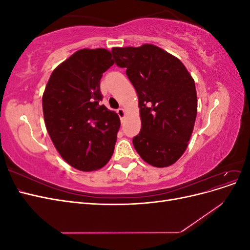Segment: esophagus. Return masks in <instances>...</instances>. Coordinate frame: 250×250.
Segmentation results:
<instances>
[{
  "mask_svg": "<svg viewBox=\"0 0 250 250\" xmlns=\"http://www.w3.org/2000/svg\"><path fill=\"white\" fill-rule=\"evenodd\" d=\"M117 112H118V115H119V117H120L121 121H122V120L124 119V116H125V111H124V109H123V108H119V109L117 110Z\"/></svg>",
  "mask_w": 250,
  "mask_h": 250,
  "instance_id": "1",
  "label": "esophagus"
}]
</instances>
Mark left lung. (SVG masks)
I'll return each instance as SVG.
<instances>
[{"label": "left lung", "instance_id": "left-lung-1", "mask_svg": "<svg viewBox=\"0 0 250 250\" xmlns=\"http://www.w3.org/2000/svg\"><path fill=\"white\" fill-rule=\"evenodd\" d=\"M138 93L142 128L132 139L146 163L168 167L183 155L197 115L195 82L183 62L153 44L112 48Z\"/></svg>", "mask_w": 250, "mask_h": 250}]
</instances>
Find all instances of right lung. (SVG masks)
Returning <instances> with one entry per match:
<instances>
[{
	"label": "right lung",
	"mask_w": 250,
	"mask_h": 250,
	"mask_svg": "<svg viewBox=\"0 0 250 250\" xmlns=\"http://www.w3.org/2000/svg\"><path fill=\"white\" fill-rule=\"evenodd\" d=\"M113 64L105 49L77 51L51 74L42 95L44 123L63 160L81 171L107 164L120 118L100 104L102 74Z\"/></svg>",
	"instance_id": "add662e5"
}]
</instances>
